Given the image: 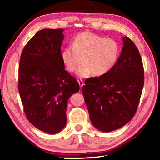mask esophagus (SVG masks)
<instances>
[{"instance_id":"esophagus-1","label":"esophagus","mask_w":160,"mask_h":160,"mask_svg":"<svg viewBox=\"0 0 160 160\" xmlns=\"http://www.w3.org/2000/svg\"><path fill=\"white\" fill-rule=\"evenodd\" d=\"M78 83H79V84H80V88H81V89H82V87H83V85H84V82H83V81H82V80H78Z\"/></svg>"}]
</instances>
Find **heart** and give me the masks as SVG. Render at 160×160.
I'll return each instance as SVG.
<instances>
[{
	"label": "heart",
	"mask_w": 160,
	"mask_h": 160,
	"mask_svg": "<svg viewBox=\"0 0 160 160\" xmlns=\"http://www.w3.org/2000/svg\"><path fill=\"white\" fill-rule=\"evenodd\" d=\"M120 54V47L116 40L106 38L91 32H82L74 37L71 46L61 52V59L69 72L78 71L80 78L93 73L103 76L113 69Z\"/></svg>",
	"instance_id": "obj_1"
}]
</instances>
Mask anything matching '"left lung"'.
Masks as SVG:
<instances>
[{"label":"left lung","mask_w":160,"mask_h":160,"mask_svg":"<svg viewBox=\"0 0 160 160\" xmlns=\"http://www.w3.org/2000/svg\"><path fill=\"white\" fill-rule=\"evenodd\" d=\"M124 46L109 72L88 78L82 93L91 123L98 130L111 132L134 116L144 87V68L140 52L132 40L122 37Z\"/></svg>","instance_id":"left-lung-1"}]
</instances>
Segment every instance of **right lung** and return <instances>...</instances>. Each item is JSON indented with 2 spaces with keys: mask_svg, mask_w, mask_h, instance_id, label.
<instances>
[{
  "mask_svg": "<svg viewBox=\"0 0 160 160\" xmlns=\"http://www.w3.org/2000/svg\"><path fill=\"white\" fill-rule=\"evenodd\" d=\"M63 32H38L24 47L20 59L18 91L24 111L30 123L49 134L65 127L68 100L80 90L61 59Z\"/></svg>",
  "mask_w": 160,
  "mask_h": 160,
  "instance_id": "1",
  "label": "right lung"
}]
</instances>
